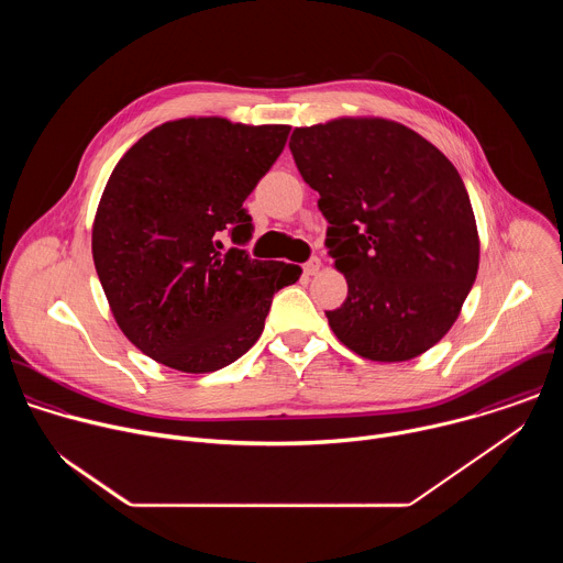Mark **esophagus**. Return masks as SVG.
<instances>
[{
  "label": "esophagus",
  "mask_w": 563,
  "mask_h": 563,
  "mask_svg": "<svg viewBox=\"0 0 563 563\" xmlns=\"http://www.w3.org/2000/svg\"><path fill=\"white\" fill-rule=\"evenodd\" d=\"M318 269H320V258H309L305 265H302V272L307 274V276H313V274H318Z\"/></svg>",
  "instance_id": "1"
}]
</instances>
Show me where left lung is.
Wrapping results in <instances>:
<instances>
[{
	"label": "left lung",
	"instance_id": "left-lung-1",
	"mask_svg": "<svg viewBox=\"0 0 563 563\" xmlns=\"http://www.w3.org/2000/svg\"><path fill=\"white\" fill-rule=\"evenodd\" d=\"M291 155L330 222L325 247L347 298L325 311L343 345L410 361L456 320L478 269V235L450 159L412 129L343 118L294 129Z\"/></svg>",
	"mask_w": 563,
	"mask_h": 563
}]
</instances>
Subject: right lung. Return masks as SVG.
<instances>
[{"instance_id":"add662e5","label":"right lung","mask_w":563,"mask_h":563,"mask_svg":"<svg viewBox=\"0 0 563 563\" xmlns=\"http://www.w3.org/2000/svg\"><path fill=\"white\" fill-rule=\"evenodd\" d=\"M287 135L187 118L148 131L115 165L93 261L120 330L153 361L189 374L233 363L263 334L274 294L298 280V265L243 250L254 235L243 202Z\"/></svg>"}]
</instances>
